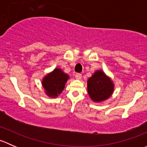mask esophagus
I'll use <instances>...</instances> for the list:
<instances>
[{
	"label": "esophagus",
	"mask_w": 147,
	"mask_h": 147,
	"mask_svg": "<svg viewBox=\"0 0 147 147\" xmlns=\"http://www.w3.org/2000/svg\"><path fill=\"white\" fill-rule=\"evenodd\" d=\"M75 78H76L77 80H80L82 79V75L79 73L76 74V75H75Z\"/></svg>",
	"instance_id": "esophagus-1"
}]
</instances>
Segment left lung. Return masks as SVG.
I'll return each mask as SVG.
<instances>
[{"mask_svg": "<svg viewBox=\"0 0 147 147\" xmlns=\"http://www.w3.org/2000/svg\"><path fill=\"white\" fill-rule=\"evenodd\" d=\"M115 84L111 78L102 69H97L87 80V92L90 99L94 102H102L112 96Z\"/></svg>", "mask_w": 147, "mask_h": 147, "instance_id": "1", "label": "left lung"}]
</instances>
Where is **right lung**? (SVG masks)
Returning <instances> with one entry per match:
<instances>
[{"instance_id":"obj_1","label":"right lung","mask_w":147,"mask_h":147,"mask_svg":"<svg viewBox=\"0 0 147 147\" xmlns=\"http://www.w3.org/2000/svg\"><path fill=\"white\" fill-rule=\"evenodd\" d=\"M69 76L61 68L56 67L42 78V85L45 94L52 98L58 97L65 89Z\"/></svg>"}]
</instances>
